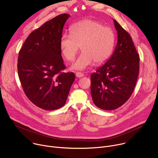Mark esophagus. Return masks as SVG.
I'll return each instance as SVG.
<instances>
[{"mask_svg": "<svg viewBox=\"0 0 158 158\" xmlns=\"http://www.w3.org/2000/svg\"><path fill=\"white\" fill-rule=\"evenodd\" d=\"M76 76L77 77H79V78H80V77H84V74L83 73H82L77 72V73H76Z\"/></svg>", "mask_w": 158, "mask_h": 158, "instance_id": "obj_1", "label": "esophagus"}]
</instances>
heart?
Instances as JSON below:
<instances>
[{"instance_id": "1", "label": "heart", "mask_w": 158, "mask_h": 158, "mask_svg": "<svg viewBox=\"0 0 158 158\" xmlns=\"http://www.w3.org/2000/svg\"><path fill=\"white\" fill-rule=\"evenodd\" d=\"M115 36L113 31L99 22L84 20L74 24L71 34H64L60 39V49L64 58L71 61L79 48L82 52L71 68L82 71L93 64L106 62L113 51Z\"/></svg>"}]
</instances>
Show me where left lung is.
Masks as SVG:
<instances>
[{
	"label": "left lung",
	"instance_id": "left-lung-1",
	"mask_svg": "<svg viewBox=\"0 0 158 158\" xmlns=\"http://www.w3.org/2000/svg\"><path fill=\"white\" fill-rule=\"evenodd\" d=\"M118 42L111 57L91 75L94 104L106 110L123 105L131 96L139 71V57L131 35L113 19Z\"/></svg>",
	"mask_w": 158,
	"mask_h": 158
}]
</instances>
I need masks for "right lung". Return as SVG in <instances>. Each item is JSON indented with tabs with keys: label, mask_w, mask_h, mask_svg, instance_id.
<instances>
[{
	"label": "right lung",
	"mask_w": 158,
	"mask_h": 158,
	"mask_svg": "<svg viewBox=\"0 0 158 158\" xmlns=\"http://www.w3.org/2000/svg\"><path fill=\"white\" fill-rule=\"evenodd\" d=\"M62 14L30 34L19 51L17 69L24 91L29 100L45 110H55L66 102L75 80L65 68L60 49V39L66 20Z\"/></svg>",
	"instance_id": "add662e5"
}]
</instances>
